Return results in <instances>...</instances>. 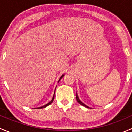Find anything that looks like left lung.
<instances>
[{
    "mask_svg": "<svg viewBox=\"0 0 132 132\" xmlns=\"http://www.w3.org/2000/svg\"><path fill=\"white\" fill-rule=\"evenodd\" d=\"M76 99H77V102H78V103H79L80 104V105H82L84 106V107H86L89 108V107H88V106H87V105H85L84 103H82V102H81V101H80V99H79V98H78V95H77V96H76Z\"/></svg>",
    "mask_w": 132,
    "mask_h": 132,
    "instance_id": "1",
    "label": "left lung"
}]
</instances>
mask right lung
<instances>
[{"instance_id": "1", "label": "right lung", "mask_w": 132, "mask_h": 132, "mask_svg": "<svg viewBox=\"0 0 132 132\" xmlns=\"http://www.w3.org/2000/svg\"><path fill=\"white\" fill-rule=\"evenodd\" d=\"M64 75H62V76H61V77H60L59 80V81H58V82H59V81H60V80H61V78H62V77H64ZM54 94H55V93H54V96H53L52 99V100H51V101H50V102H49V103H47V104H46V105H43V106H42V107H38V108H37V109H43V108H45V107H47V106H48V105H50V104H51V103H52V102H53V101H54Z\"/></svg>"}]
</instances>
